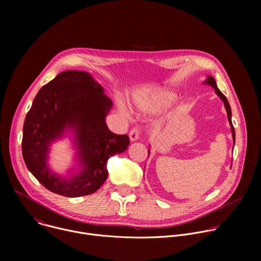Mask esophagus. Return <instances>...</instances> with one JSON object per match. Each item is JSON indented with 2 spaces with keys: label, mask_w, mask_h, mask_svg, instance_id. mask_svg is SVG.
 <instances>
[{
  "label": "esophagus",
  "mask_w": 261,
  "mask_h": 261,
  "mask_svg": "<svg viewBox=\"0 0 261 261\" xmlns=\"http://www.w3.org/2000/svg\"><path fill=\"white\" fill-rule=\"evenodd\" d=\"M139 135H140V131L138 130V128H133L131 129V131L129 132V137H130V140L131 141H135L139 138Z\"/></svg>",
  "instance_id": "1"
}]
</instances>
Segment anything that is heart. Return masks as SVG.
Returning a JSON list of instances; mask_svg holds the SVG:
<instances>
[{
    "instance_id": "b5f03b06",
    "label": "heart",
    "mask_w": 261,
    "mask_h": 261,
    "mask_svg": "<svg viewBox=\"0 0 261 261\" xmlns=\"http://www.w3.org/2000/svg\"><path fill=\"white\" fill-rule=\"evenodd\" d=\"M172 99V94L168 91H156L141 98L140 106L145 110H158L167 105Z\"/></svg>"
}]
</instances>
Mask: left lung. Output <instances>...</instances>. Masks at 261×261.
I'll use <instances>...</instances> for the list:
<instances>
[{"label": "left lung", "instance_id": "obj_1", "mask_svg": "<svg viewBox=\"0 0 261 261\" xmlns=\"http://www.w3.org/2000/svg\"><path fill=\"white\" fill-rule=\"evenodd\" d=\"M205 84H207V85L212 86V87L215 89L216 94L221 98V100H222L223 102H224V105H225V108H226V111H227L228 121H229V124H230V127H231L232 139H233V143H234V141H236V132H234V128H233V125H232V122H231V109H230V105H229V103H228V100L226 99V97H225L224 95H223V94L221 93V91L218 89V87H217V85H216V82H215L214 77L208 76V77H207V80H206V82H205Z\"/></svg>", "mask_w": 261, "mask_h": 261}]
</instances>
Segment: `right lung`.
I'll list each match as a JSON object with an SVG mask.
<instances>
[{
  "mask_svg": "<svg viewBox=\"0 0 261 261\" xmlns=\"http://www.w3.org/2000/svg\"><path fill=\"white\" fill-rule=\"evenodd\" d=\"M113 106L103 88L88 72L64 71L37 93L23 124L21 150L32 174L49 191L79 197L97 191L106 180L107 160L127 150V134L111 132L105 117ZM66 127L73 129L82 170L68 179L58 177L47 167L51 141Z\"/></svg>",
  "mask_w": 261,
  "mask_h": 261,
  "instance_id": "1",
  "label": "right lung"
}]
</instances>
